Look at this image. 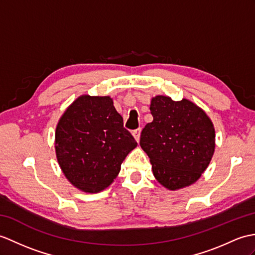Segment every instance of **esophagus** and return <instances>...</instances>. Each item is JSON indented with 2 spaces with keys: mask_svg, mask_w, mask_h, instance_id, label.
Returning <instances> with one entry per match:
<instances>
[{
  "mask_svg": "<svg viewBox=\"0 0 255 255\" xmlns=\"http://www.w3.org/2000/svg\"><path fill=\"white\" fill-rule=\"evenodd\" d=\"M140 133H141V129L140 128L133 130V132H132L133 138L135 139V141H137V142H139V140H140Z\"/></svg>",
  "mask_w": 255,
  "mask_h": 255,
  "instance_id": "34e87169",
  "label": "esophagus"
}]
</instances>
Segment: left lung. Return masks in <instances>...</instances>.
<instances>
[{
  "instance_id": "1",
  "label": "left lung",
  "mask_w": 255,
  "mask_h": 255,
  "mask_svg": "<svg viewBox=\"0 0 255 255\" xmlns=\"http://www.w3.org/2000/svg\"><path fill=\"white\" fill-rule=\"evenodd\" d=\"M152 123L141 132L140 145L155 179L168 190L192 185L208 168L215 151L214 125L190 100L152 98Z\"/></svg>"
}]
</instances>
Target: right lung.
<instances>
[{
	"mask_svg": "<svg viewBox=\"0 0 255 255\" xmlns=\"http://www.w3.org/2000/svg\"><path fill=\"white\" fill-rule=\"evenodd\" d=\"M135 146L111 97L77 98L55 130V153L63 174L74 187L88 193L108 188Z\"/></svg>",
	"mask_w": 255,
	"mask_h": 255,
	"instance_id": "right-lung-1",
	"label": "right lung"
}]
</instances>
